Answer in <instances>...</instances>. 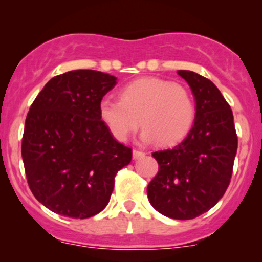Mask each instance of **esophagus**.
I'll return each mask as SVG.
<instances>
[{"mask_svg": "<svg viewBox=\"0 0 262 262\" xmlns=\"http://www.w3.org/2000/svg\"><path fill=\"white\" fill-rule=\"evenodd\" d=\"M143 156H145V152H144V151H140V150H137V149L133 150V159H134V160L141 159Z\"/></svg>", "mask_w": 262, "mask_h": 262, "instance_id": "esophagus-1", "label": "esophagus"}]
</instances>
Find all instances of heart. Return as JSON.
I'll use <instances>...</instances> for the list:
<instances>
[{"mask_svg":"<svg viewBox=\"0 0 262 262\" xmlns=\"http://www.w3.org/2000/svg\"><path fill=\"white\" fill-rule=\"evenodd\" d=\"M102 122L117 140H127L139 124L141 139L175 145L186 138L194 121V103L186 87L159 77H141L121 90V100L103 98Z\"/></svg>","mask_w":262,"mask_h":262,"instance_id":"b5f03b06","label":"heart"}]
</instances>
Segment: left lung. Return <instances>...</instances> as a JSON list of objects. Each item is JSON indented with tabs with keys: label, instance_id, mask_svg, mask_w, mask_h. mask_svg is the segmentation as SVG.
I'll return each mask as SVG.
<instances>
[{
	"label": "left lung",
	"instance_id": "obj_1",
	"mask_svg": "<svg viewBox=\"0 0 262 262\" xmlns=\"http://www.w3.org/2000/svg\"><path fill=\"white\" fill-rule=\"evenodd\" d=\"M196 101L194 124L172 149L152 152L159 171L148 185V198L161 214L193 219L223 197L233 173L237 137L233 112L212 81L179 70Z\"/></svg>",
	"mask_w": 262,
	"mask_h": 262
}]
</instances>
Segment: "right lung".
<instances>
[{
    "instance_id": "obj_1",
    "label": "right lung",
    "mask_w": 262,
    "mask_h": 262,
    "mask_svg": "<svg viewBox=\"0 0 262 262\" xmlns=\"http://www.w3.org/2000/svg\"><path fill=\"white\" fill-rule=\"evenodd\" d=\"M117 77L74 70L53 77L27 114L22 159L34 197L64 217L85 219L110 202L114 177L132 160L100 117Z\"/></svg>"
}]
</instances>
